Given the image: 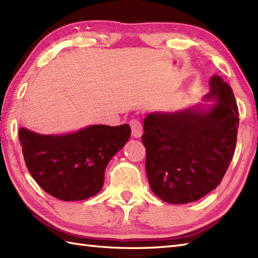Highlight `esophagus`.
Returning a JSON list of instances; mask_svg holds the SVG:
<instances>
[{
	"label": "esophagus",
	"instance_id": "esophagus-1",
	"mask_svg": "<svg viewBox=\"0 0 258 258\" xmlns=\"http://www.w3.org/2000/svg\"><path fill=\"white\" fill-rule=\"evenodd\" d=\"M130 125H131V130H132V135L134 138L139 139L143 134V126H142L141 122L138 119H132L130 120Z\"/></svg>",
	"mask_w": 258,
	"mask_h": 258
}]
</instances>
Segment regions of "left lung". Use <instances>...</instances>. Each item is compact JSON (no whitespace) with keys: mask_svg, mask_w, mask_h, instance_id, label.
Masks as SVG:
<instances>
[{"mask_svg":"<svg viewBox=\"0 0 258 258\" xmlns=\"http://www.w3.org/2000/svg\"><path fill=\"white\" fill-rule=\"evenodd\" d=\"M210 87L204 100L215 103L144 119L150 187L169 204L199 201L215 189L233 158L239 124L234 93L220 75L212 76Z\"/></svg>","mask_w":258,"mask_h":258,"instance_id":"1","label":"left lung"}]
</instances>
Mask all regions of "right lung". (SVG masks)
<instances>
[{
    "label": "right lung",
    "mask_w": 258,
    "mask_h": 258,
    "mask_svg": "<svg viewBox=\"0 0 258 258\" xmlns=\"http://www.w3.org/2000/svg\"><path fill=\"white\" fill-rule=\"evenodd\" d=\"M131 136L128 124L91 125L78 132L43 135L22 127L19 141L32 177L47 194L83 201L102 189L108 162Z\"/></svg>",
    "instance_id": "right-lung-1"
}]
</instances>
